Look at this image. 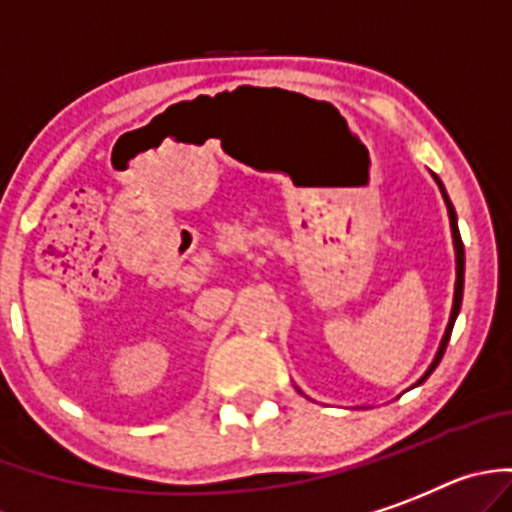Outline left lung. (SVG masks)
Returning <instances> with one entry per match:
<instances>
[{
    "mask_svg": "<svg viewBox=\"0 0 512 512\" xmlns=\"http://www.w3.org/2000/svg\"><path fill=\"white\" fill-rule=\"evenodd\" d=\"M436 178V176H434ZM436 183H439L441 193H444V201H446V209H449V222H451V234H454V247H457V288H454V308H451V319H449V326H446V334L444 339H441V347L439 352H436V359L434 365L428 367V372L423 375V380H426L431 372L436 370V365L441 362V357H444L446 352V344H449V336H451V329H454V321H457V313H459V306H462V293H464V245H462V237H459V227H457V214H454V206H451L449 196H446L444 186H441V181L436 178ZM421 380V382H423Z\"/></svg>",
    "mask_w": 512,
    "mask_h": 512,
    "instance_id": "left-lung-1",
    "label": "left lung"
}]
</instances>
